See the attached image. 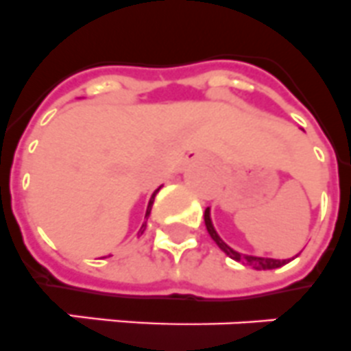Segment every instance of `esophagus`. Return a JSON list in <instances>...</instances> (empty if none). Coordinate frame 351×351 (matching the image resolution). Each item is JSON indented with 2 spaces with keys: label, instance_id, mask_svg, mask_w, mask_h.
Listing matches in <instances>:
<instances>
[{
  "label": "esophagus",
  "instance_id": "obj_1",
  "mask_svg": "<svg viewBox=\"0 0 351 351\" xmlns=\"http://www.w3.org/2000/svg\"><path fill=\"white\" fill-rule=\"evenodd\" d=\"M196 158H202V157H199V155H196Z\"/></svg>",
  "mask_w": 351,
  "mask_h": 351
}]
</instances>
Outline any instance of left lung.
<instances>
[{
  "label": "left lung",
  "mask_w": 351,
  "mask_h": 351,
  "mask_svg": "<svg viewBox=\"0 0 351 351\" xmlns=\"http://www.w3.org/2000/svg\"><path fill=\"white\" fill-rule=\"evenodd\" d=\"M205 226H207V232L208 235L212 237V241L219 246L223 252L228 255L230 258H234V261L237 262H243V264H246V266H252L255 267V269H275V267H280L284 266V264H287L289 261H276V258H264V257H252V255H241V253H237L235 250H232L228 244H225L223 241H221V237L217 235V232L214 230V226H212V221H210V212H208V208L205 210Z\"/></svg>",
  "instance_id": "left-lung-1"
}]
</instances>
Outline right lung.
I'll return each instance as SVG.
<instances>
[{
  "label": "right lung",
  "instance_id": "1",
  "mask_svg": "<svg viewBox=\"0 0 351 351\" xmlns=\"http://www.w3.org/2000/svg\"><path fill=\"white\" fill-rule=\"evenodd\" d=\"M158 189H160V187H158ZM158 189L155 191V193H153V196H152V199H149V203H148V210H146V216H149V210H152V205H153V199H155V194L158 193ZM144 226V225H143ZM141 230H143V228H141Z\"/></svg>",
  "mask_w": 351,
  "mask_h": 351
}]
</instances>
